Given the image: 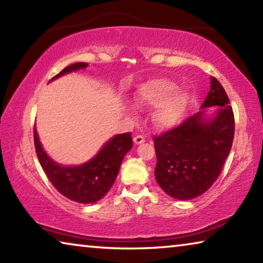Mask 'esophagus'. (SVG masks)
<instances>
[{
	"label": "esophagus",
	"instance_id": "1",
	"mask_svg": "<svg viewBox=\"0 0 263 263\" xmlns=\"http://www.w3.org/2000/svg\"><path fill=\"white\" fill-rule=\"evenodd\" d=\"M133 141H135L136 145L142 144V142L145 141V137L141 136V135H137V136H135V138H133Z\"/></svg>",
	"mask_w": 263,
	"mask_h": 263
}]
</instances>
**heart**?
I'll use <instances>...</instances> for the list:
<instances>
[{
  "label": "heart",
  "instance_id": "obj_1",
  "mask_svg": "<svg viewBox=\"0 0 263 263\" xmlns=\"http://www.w3.org/2000/svg\"><path fill=\"white\" fill-rule=\"evenodd\" d=\"M177 86L168 80H154L138 90L139 105H159L153 115L154 124L160 128L174 126L180 122L189 103V96L184 91H177Z\"/></svg>",
  "mask_w": 263,
  "mask_h": 263
}]
</instances>
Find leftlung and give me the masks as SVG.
<instances>
[{
	"instance_id": "1",
	"label": "left lung",
	"mask_w": 263,
	"mask_h": 263,
	"mask_svg": "<svg viewBox=\"0 0 263 263\" xmlns=\"http://www.w3.org/2000/svg\"><path fill=\"white\" fill-rule=\"evenodd\" d=\"M210 91L201 111L172 130L154 137L155 179L164 193L186 201L215 183L229 157L234 137V115L220 82L211 78ZM218 106L212 119L205 107Z\"/></svg>"
}]
</instances>
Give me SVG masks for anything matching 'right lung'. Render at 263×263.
<instances>
[{"label":"right lung","instance_id":"right-lung-1","mask_svg":"<svg viewBox=\"0 0 263 263\" xmlns=\"http://www.w3.org/2000/svg\"><path fill=\"white\" fill-rule=\"evenodd\" d=\"M87 62L69 65L52 78L51 81L74 70L87 68ZM33 138L38 160L53 186L70 201L83 204L95 203L104 197L118 175L123 158L133 145L131 133H122L106 142L90 161L80 166L64 167L46 154L35 127Z\"/></svg>","mask_w":263,"mask_h":263}]
</instances>
